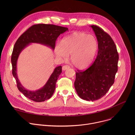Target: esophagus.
Returning <instances> with one entry per match:
<instances>
[{
    "label": "esophagus",
    "instance_id": "esophagus-1",
    "mask_svg": "<svg viewBox=\"0 0 135 135\" xmlns=\"http://www.w3.org/2000/svg\"><path fill=\"white\" fill-rule=\"evenodd\" d=\"M69 68H70V66H69L68 65H65V66H62V69L63 70H66L67 69H69Z\"/></svg>",
    "mask_w": 135,
    "mask_h": 135
}]
</instances>
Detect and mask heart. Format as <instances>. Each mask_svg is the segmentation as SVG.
<instances>
[{"label": "heart", "instance_id": "1", "mask_svg": "<svg viewBox=\"0 0 135 135\" xmlns=\"http://www.w3.org/2000/svg\"><path fill=\"white\" fill-rule=\"evenodd\" d=\"M98 49V42L94 36L75 32L63 38L61 45H56L55 53L63 60L70 55L73 66L79 70H84L93 63Z\"/></svg>", "mask_w": 135, "mask_h": 135}]
</instances>
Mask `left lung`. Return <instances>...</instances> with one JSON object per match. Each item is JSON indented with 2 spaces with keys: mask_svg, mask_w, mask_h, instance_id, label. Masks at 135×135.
<instances>
[{
  "mask_svg": "<svg viewBox=\"0 0 135 135\" xmlns=\"http://www.w3.org/2000/svg\"><path fill=\"white\" fill-rule=\"evenodd\" d=\"M91 27L98 41V55L89 68L76 71L74 86L81 99L93 102L102 98L113 84L118 71L119 54L107 33L97 26Z\"/></svg>",
  "mask_w": 135,
  "mask_h": 135,
  "instance_id": "obj_1",
  "label": "left lung"
}]
</instances>
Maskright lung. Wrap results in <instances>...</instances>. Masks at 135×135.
<instances>
[{"label":"right lung","mask_w":135,"mask_h":135,"mask_svg":"<svg viewBox=\"0 0 135 135\" xmlns=\"http://www.w3.org/2000/svg\"><path fill=\"white\" fill-rule=\"evenodd\" d=\"M67 30L68 29L66 27L53 25H35L30 27L16 41L11 57L12 74L16 80L18 90L28 99L36 102H42L50 99L54 92L56 82L62 72V67L57 66L54 69L43 88L36 91H30L23 86L17 75L16 66L19 55L30 43H40L54 50L57 37Z\"/></svg>","instance_id":"right-lung-1"}]
</instances>
